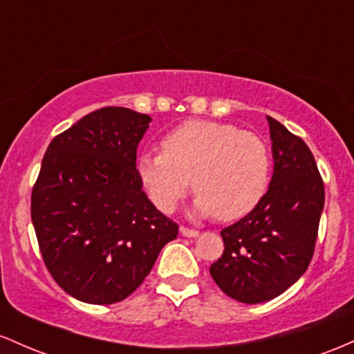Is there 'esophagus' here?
<instances>
[{
    "label": "esophagus",
    "mask_w": 354,
    "mask_h": 354,
    "mask_svg": "<svg viewBox=\"0 0 354 354\" xmlns=\"http://www.w3.org/2000/svg\"><path fill=\"white\" fill-rule=\"evenodd\" d=\"M180 234H182V236H185V237H197L198 236V230L185 227V225H180Z\"/></svg>",
    "instance_id": "34e87169"
}]
</instances>
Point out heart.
<instances>
[{
	"mask_svg": "<svg viewBox=\"0 0 354 354\" xmlns=\"http://www.w3.org/2000/svg\"><path fill=\"white\" fill-rule=\"evenodd\" d=\"M138 176L162 212H172L192 185L198 212L236 221L268 192L271 152L264 138L249 130L189 120L162 138V152L138 158Z\"/></svg>",
	"mask_w": 354,
	"mask_h": 354,
	"instance_id": "obj_1",
	"label": "heart"
}]
</instances>
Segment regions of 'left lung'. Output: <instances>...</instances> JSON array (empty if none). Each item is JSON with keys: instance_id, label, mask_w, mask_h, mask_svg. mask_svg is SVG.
<instances>
[{"instance_id": "8db88e82", "label": "left lung", "mask_w": 354, "mask_h": 354, "mask_svg": "<svg viewBox=\"0 0 354 354\" xmlns=\"http://www.w3.org/2000/svg\"><path fill=\"white\" fill-rule=\"evenodd\" d=\"M268 122L271 185L256 209L222 229L224 252L210 266L222 291L248 304L283 295L306 272L324 207V182L309 147L276 118Z\"/></svg>"}]
</instances>
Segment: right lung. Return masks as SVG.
I'll return each instance as SVG.
<instances>
[{"label":"right lung","instance_id":"add662e5","mask_svg":"<svg viewBox=\"0 0 354 354\" xmlns=\"http://www.w3.org/2000/svg\"><path fill=\"white\" fill-rule=\"evenodd\" d=\"M150 117L103 106L50 142L31 192L43 263L70 296L90 304L129 297L178 234L142 190L137 145Z\"/></svg>","mask_w":354,"mask_h":354}]
</instances>
